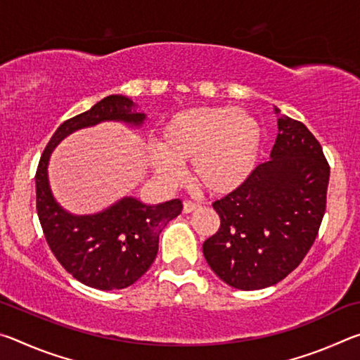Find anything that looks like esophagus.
Here are the masks:
<instances>
[{
    "mask_svg": "<svg viewBox=\"0 0 360 360\" xmlns=\"http://www.w3.org/2000/svg\"><path fill=\"white\" fill-rule=\"evenodd\" d=\"M198 203H195V202H191V200H186V202H184V206H182V211H184L186 212V214H187V212H192V211H195V210H197L198 208Z\"/></svg>",
    "mask_w": 360,
    "mask_h": 360,
    "instance_id": "obj_1",
    "label": "esophagus"
}]
</instances>
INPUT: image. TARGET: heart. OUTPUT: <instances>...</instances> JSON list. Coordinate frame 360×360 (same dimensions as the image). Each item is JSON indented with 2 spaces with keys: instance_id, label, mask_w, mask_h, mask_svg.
Listing matches in <instances>:
<instances>
[{
  "instance_id": "heart-1",
  "label": "heart",
  "mask_w": 360,
  "mask_h": 360,
  "mask_svg": "<svg viewBox=\"0 0 360 360\" xmlns=\"http://www.w3.org/2000/svg\"><path fill=\"white\" fill-rule=\"evenodd\" d=\"M260 139L259 122L235 108L186 109L163 124L150 165L163 182L176 184L179 165L192 162L195 184L214 195L227 193L251 173Z\"/></svg>"
}]
</instances>
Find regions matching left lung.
<instances>
[{"label":"left lung","mask_w":360,"mask_h":360,"mask_svg":"<svg viewBox=\"0 0 360 360\" xmlns=\"http://www.w3.org/2000/svg\"><path fill=\"white\" fill-rule=\"evenodd\" d=\"M275 114L279 133L271 160L212 203L221 225L203 243L211 270L241 290L268 288L294 271L326 212L330 167L319 141L302 122L278 108Z\"/></svg>","instance_id":"8db88e82"}]
</instances>
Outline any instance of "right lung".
Returning <instances> with one entry per match:
<instances>
[{
    "label": "right lung",
    "instance_id": "add662e5",
    "mask_svg": "<svg viewBox=\"0 0 360 360\" xmlns=\"http://www.w3.org/2000/svg\"><path fill=\"white\" fill-rule=\"evenodd\" d=\"M135 103L122 95L106 98L79 115L65 120L53 133L36 169V211L52 254L70 275L89 288L100 290L125 289L136 283L158 251V235L179 216L182 202L148 206L125 197L94 216H71L53 200L47 181V163L52 149L70 133L103 120L143 124L146 115L136 112Z\"/></svg>",
    "mask_w": 360,
    "mask_h": 360
}]
</instances>
